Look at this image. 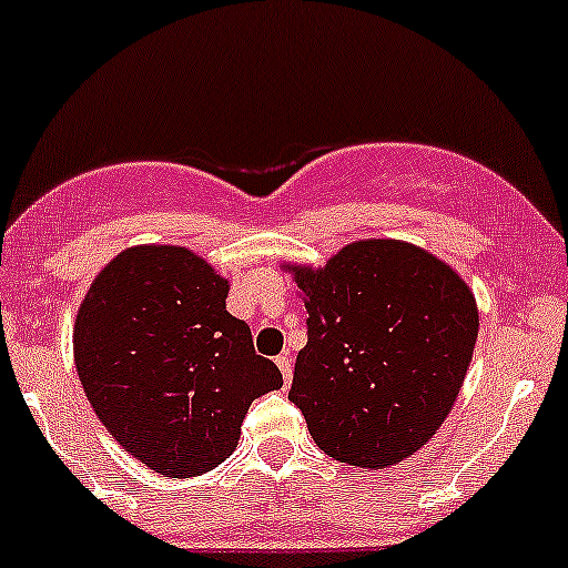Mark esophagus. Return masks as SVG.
Listing matches in <instances>:
<instances>
[{"label": "esophagus", "mask_w": 568, "mask_h": 568, "mask_svg": "<svg viewBox=\"0 0 568 568\" xmlns=\"http://www.w3.org/2000/svg\"><path fill=\"white\" fill-rule=\"evenodd\" d=\"M277 366H280V372H283V383H285V388H288L291 379H294V369H291V353L277 355Z\"/></svg>", "instance_id": "1"}]
</instances>
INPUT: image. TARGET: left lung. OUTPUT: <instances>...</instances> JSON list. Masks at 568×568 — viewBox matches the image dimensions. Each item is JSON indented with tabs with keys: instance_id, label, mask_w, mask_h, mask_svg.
<instances>
[{
	"instance_id": "8db88e82",
	"label": "left lung",
	"mask_w": 568,
	"mask_h": 568,
	"mask_svg": "<svg viewBox=\"0 0 568 568\" xmlns=\"http://www.w3.org/2000/svg\"><path fill=\"white\" fill-rule=\"evenodd\" d=\"M307 307L288 398L315 445L361 469L415 456L460 394L479 332L466 280L404 240H358L323 266L283 264Z\"/></svg>"
}]
</instances>
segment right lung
I'll return each mask as SVG.
<instances>
[{"instance_id": "add662e5", "label": "right lung", "mask_w": 568, "mask_h": 568, "mask_svg": "<svg viewBox=\"0 0 568 568\" xmlns=\"http://www.w3.org/2000/svg\"><path fill=\"white\" fill-rule=\"evenodd\" d=\"M229 280L180 245H134L93 277L74 317L80 385L112 439L164 477L236 450L253 398L283 375L226 310Z\"/></svg>"}]
</instances>
